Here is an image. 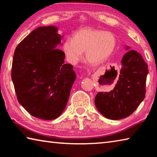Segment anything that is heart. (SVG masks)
<instances>
[{"label": "heart", "instance_id": "b5f03b06", "mask_svg": "<svg viewBox=\"0 0 157 157\" xmlns=\"http://www.w3.org/2000/svg\"><path fill=\"white\" fill-rule=\"evenodd\" d=\"M117 39L109 31L87 28L79 30L74 38L68 37L63 42V50L66 59L76 63L85 52V59L90 64L97 66L107 59L116 48Z\"/></svg>", "mask_w": 157, "mask_h": 157}]
</instances>
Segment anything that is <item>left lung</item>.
<instances>
[{"instance_id":"left-lung-1","label":"left lung","mask_w":157,"mask_h":157,"mask_svg":"<svg viewBox=\"0 0 157 157\" xmlns=\"http://www.w3.org/2000/svg\"><path fill=\"white\" fill-rule=\"evenodd\" d=\"M147 73L148 66L141 55L135 50L127 52L115 87L109 92H98L95 98L98 111L111 120L131 115L145 98Z\"/></svg>"}]
</instances>
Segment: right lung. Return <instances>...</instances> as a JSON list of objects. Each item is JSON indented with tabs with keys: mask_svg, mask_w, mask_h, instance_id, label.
I'll list each match as a JSON object with an SVG mask.
<instances>
[{
	"mask_svg": "<svg viewBox=\"0 0 157 157\" xmlns=\"http://www.w3.org/2000/svg\"><path fill=\"white\" fill-rule=\"evenodd\" d=\"M60 34L55 26L39 27L16 48L12 79L18 102L36 118L52 120L67 104L76 78L65 53L57 48Z\"/></svg>",
	"mask_w": 157,
	"mask_h": 157,
	"instance_id": "right-lung-1",
	"label": "right lung"
}]
</instances>
